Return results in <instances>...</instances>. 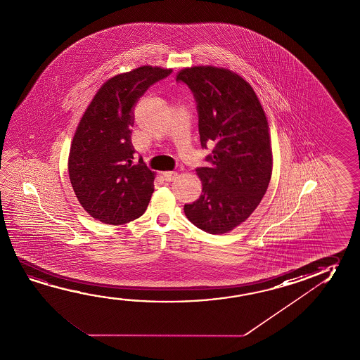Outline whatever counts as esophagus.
Wrapping results in <instances>:
<instances>
[{"label":"esophagus","instance_id":"34e87169","mask_svg":"<svg viewBox=\"0 0 360 360\" xmlns=\"http://www.w3.org/2000/svg\"><path fill=\"white\" fill-rule=\"evenodd\" d=\"M163 177H165L167 182H172L177 178V172L167 171L163 173Z\"/></svg>","mask_w":360,"mask_h":360}]
</instances>
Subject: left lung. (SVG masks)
Listing matches in <instances>:
<instances>
[{
  "label": "left lung",
  "instance_id": "obj_1",
  "mask_svg": "<svg viewBox=\"0 0 360 360\" xmlns=\"http://www.w3.org/2000/svg\"><path fill=\"white\" fill-rule=\"evenodd\" d=\"M177 83L193 93L200 146L212 149L206 167L195 169L203 187L200 198L184 205V213L200 230L222 235L250 217L269 187L267 119L251 85L227 69H183Z\"/></svg>",
  "mask_w": 360,
  "mask_h": 360
}]
</instances>
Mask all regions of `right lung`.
Segmentation results:
<instances>
[{
    "instance_id": "obj_1",
    "label": "right lung",
    "mask_w": 360,
    "mask_h": 360,
    "mask_svg": "<svg viewBox=\"0 0 360 360\" xmlns=\"http://www.w3.org/2000/svg\"><path fill=\"white\" fill-rule=\"evenodd\" d=\"M171 74L142 66L109 79L79 123L69 155L71 186L84 210L104 224H127L147 210L154 173L134 155V109L148 89Z\"/></svg>"
}]
</instances>
